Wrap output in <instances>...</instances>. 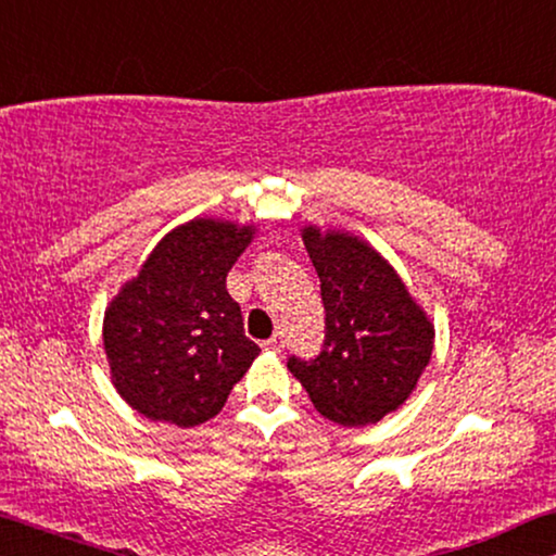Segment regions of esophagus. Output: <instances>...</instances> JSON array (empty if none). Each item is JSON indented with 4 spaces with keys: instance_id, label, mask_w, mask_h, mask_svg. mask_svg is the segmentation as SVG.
I'll use <instances>...</instances> for the list:
<instances>
[{
    "instance_id": "34e87169",
    "label": "esophagus",
    "mask_w": 556,
    "mask_h": 556,
    "mask_svg": "<svg viewBox=\"0 0 556 556\" xmlns=\"http://www.w3.org/2000/svg\"><path fill=\"white\" fill-rule=\"evenodd\" d=\"M286 346V341L280 333H276V337H270L268 341H263V349H270V352H280V349Z\"/></svg>"
}]
</instances>
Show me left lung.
I'll use <instances>...</instances> for the list:
<instances>
[{
	"label": "left lung",
	"mask_w": 556,
	"mask_h": 556,
	"mask_svg": "<svg viewBox=\"0 0 556 556\" xmlns=\"http://www.w3.org/2000/svg\"><path fill=\"white\" fill-rule=\"evenodd\" d=\"M321 280L324 349L288 369L326 420L364 428L405 405L432 354L435 329L397 270L356 235L303 227Z\"/></svg>",
	"instance_id": "8db88e82"
}]
</instances>
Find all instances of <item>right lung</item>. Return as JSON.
<instances>
[{"instance_id": "right-lung-1", "label": "right lung", "mask_w": 556, "mask_h": 556, "mask_svg": "<svg viewBox=\"0 0 556 556\" xmlns=\"http://www.w3.org/2000/svg\"><path fill=\"white\" fill-rule=\"evenodd\" d=\"M253 235L255 225L189 219L159 240L109 303L111 379L136 413L177 428L207 422L261 354L225 286Z\"/></svg>"}]
</instances>
